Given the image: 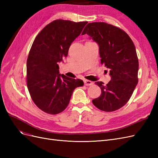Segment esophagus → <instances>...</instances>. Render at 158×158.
I'll use <instances>...</instances> for the list:
<instances>
[{
	"instance_id": "1",
	"label": "esophagus",
	"mask_w": 158,
	"mask_h": 158,
	"mask_svg": "<svg viewBox=\"0 0 158 158\" xmlns=\"http://www.w3.org/2000/svg\"><path fill=\"white\" fill-rule=\"evenodd\" d=\"M84 85H93V82H92V81L90 80H84Z\"/></svg>"
}]
</instances>
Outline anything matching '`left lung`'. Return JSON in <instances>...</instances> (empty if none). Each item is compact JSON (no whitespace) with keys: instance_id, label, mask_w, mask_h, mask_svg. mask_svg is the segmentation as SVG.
I'll return each mask as SVG.
<instances>
[{"instance_id":"left-lung-1","label":"left lung","mask_w":158,"mask_h":158,"mask_svg":"<svg viewBox=\"0 0 158 158\" xmlns=\"http://www.w3.org/2000/svg\"><path fill=\"white\" fill-rule=\"evenodd\" d=\"M98 43L101 63L109 70L111 80L106 85L96 82L102 89L94 106L106 112L118 110L128 102L138 84V59L131 37L121 28L105 22L89 23L82 33Z\"/></svg>"}]
</instances>
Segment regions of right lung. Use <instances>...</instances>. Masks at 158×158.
<instances>
[{"label": "right lung", "mask_w": 158, "mask_h": 158, "mask_svg": "<svg viewBox=\"0 0 158 158\" xmlns=\"http://www.w3.org/2000/svg\"><path fill=\"white\" fill-rule=\"evenodd\" d=\"M88 22L55 20L36 36L27 59V86L33 102L41 111L56 114L68 106L75 88L82 86L80 79L59 74L58 63Z\"/></svg>", "instance_id": "obj_1"}]
</instances>
